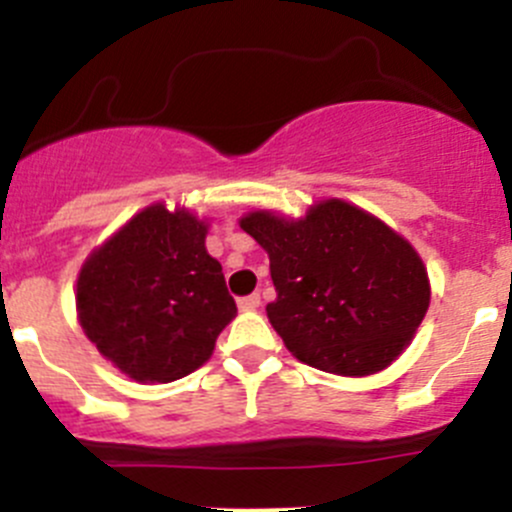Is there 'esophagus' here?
Instances as JSON below:
<instances>
[{
    "label": "esophagus",
    "instance_id": "obj_1",
    "mask_svg": "<svg viewBox=\"0 0 512 512\" xmlns=\"http://www.w3.org/2000/svg\"><path fill=\"white\" fill-rule=\"evenodd\" d=\"M237 307L240 309H257L260 307V294H247V297H240L237 299Z\"/></svg>",
    "mask_w": 512,
    "mask_h": 512
}]
</instances>
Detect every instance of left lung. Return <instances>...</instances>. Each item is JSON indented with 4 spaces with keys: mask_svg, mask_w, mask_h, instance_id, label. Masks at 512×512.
Wrapping results in <instances>:
<instances>
[{
    "mask_svg": "<svg viewBox=\"0 0 512 512\" xmlns=\"http://www.w3.org/2000/svg\"><path fill=\"white\" fill-rule=\"evenodd\" d=\"M270 255L277 299L267 317L299 361L342 376L389 366L428 309V275L414 247L342 200L302 220L242 218Z\"/></svg>",
    "mask_w": 512,
    "mask_h": 512,
    "instance_id": "8db88e82",
    "label": "left lung"
}]
</instances>
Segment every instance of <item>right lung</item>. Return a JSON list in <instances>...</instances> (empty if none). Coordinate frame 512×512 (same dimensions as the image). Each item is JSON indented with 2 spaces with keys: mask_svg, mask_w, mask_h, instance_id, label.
Returning a JSON list of instances; mask_svg holds the SVG:
<instances>
[{
  "mask_svg": "<svg viewBox=\"0 0 512 512\" xmlns=\"http://www.w3.org/2000/svg\"><path fill=\"white\" fill-rule=\"evenodd\" d=\"M195 215L153 205L86 260L76 307L86 337L136 381H175L210 359L237 307Z\"/></svg>",
  "mask_w": 512,
  "mask_h": 512,
  "instance_id": "1",
  "label": "right lung"
}]
</instances>
